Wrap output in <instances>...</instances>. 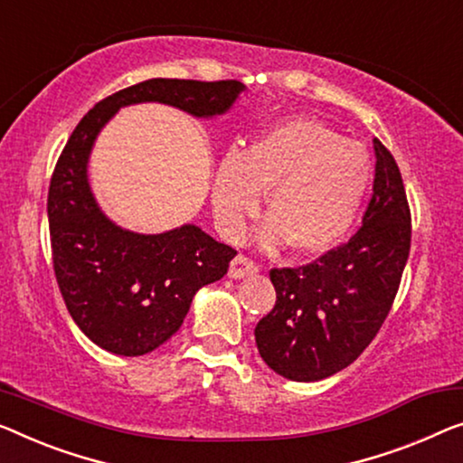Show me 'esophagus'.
<instances>
[{
  "mask_svg": "<svg viewBox=\"0 0 463 463\" xmlns=\"http://www.w3.org/2000/svg\"><path fill=\"white\" fill-rule=\"evenodd\" d=\"M260 270V266L255 264L251 258H247V255L239 253L237 258L231 261V268H229V276L231 279H245V276H251Z\"/></svg>",
  "mask_w": 463,
  "mask_h": 463,
  "instance_id": "34e87169",
  "label": "esophagus"
}]
</instances>
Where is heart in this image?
Returning <instances> with one entry per match:
<instances>
[{"label": "heart", "instance_id": "obj_1", "mask_svg": "<svg viewBox=\"0 0 463 463\" xmlns=\"http://www.w3.org/2000/svg\"><path fill=\"white\" fill-rule=\"evenodd\" d=\"M372 176L362 143L314 118L274 127L250 149L232 147L216 168L212 205L229 239H239L260 212L264 191L272 218L261 229V243L288 241L298 253L328 251L347 234Z\"/></svg>", "mask_w": 463, "mask_h": 463}]
</instances>
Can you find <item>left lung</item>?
Here are the masks:
<instances>
[{
	"label": "left lung",
	"mask_w": 463,
	"mask_h": 463,
	"mask_svg": "<svg viewBox=\"0 0 463 463\" xmlns=\"http://www.w3.org/2000/svg\"><path fill=\"white\" fill-rule=\"evenodd\" d=\"M374 193L347 243L312 264L272 268V312L255 326L276 374L314 383L354 364L378 335L410 258L411 212L395 157L374 139Z\"/></svg>",
	"instance_id": "obj_1"
}]
</instances>
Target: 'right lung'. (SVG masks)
<instances>
[{"label":"right lung","instance_id":"right-lung-1","mask_svg":"<svg viewBox=\"0 0 463 463\" xmlns=\"http://www.w3.org/2000/svg\"><path fill=\"white\" fill-rule=\"evenodd\" d=\"M243 89L239 80H143L95 103L61 149L47 195L55 280L77 326L109 354L145 355L168 341L193 295L222 279L237 251L193 224L137 234L109 222L87 181L95 137L130 103L160 101L212 118Z\"/></svg>","mask_w":463,"mask_h":463}]
</instances>
